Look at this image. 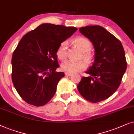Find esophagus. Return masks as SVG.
<instances>
[{"label": "esophagus", "instance_id": "esophagus-1", "mask_svg": "<svg viewBox=\"0 0 134 134\" xmlns=\"http://www.w3.org/2000/svg\"><path fill=\"white\" fill-rule=\"evenodd\" d=\"M65 75L66 76H72V74H70V73H67V72H66V73H65Z\"/></svg>", "mask_w": 134, "mask_h": 134}]
</instances>
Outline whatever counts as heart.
Wrapping results in <instances>:
<instances>
[{
  "mask_svg": "<svg viewBox=\"0 0 134 134\" xmlns=\"http://www.w3.org/2000/svg\"><path fill=\"white\" fill-rule=\"evenodd\" d=\"M73 43L77 48L83 53V57L87 62H91L92 56L90 51L92 47L91 43L88 39L83 37H77L72 40ZM58 58L60 60H64L67 56V42H63L59 44L56 51ZM87 67V64L84 60L72 61L66 60L61 64V69L64 72L73 74L84 70Z\"/></svg>",
  "mask_w": 134,
  "mask_h": 134,
  "instance_id": "obj_1",
  "label": "heart"
}]
</instances>
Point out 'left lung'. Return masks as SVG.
Wrapping results in <instances>:
<instances>
[{
    "label": "left lung",
    "instance_id": "left-lung-1",
    "mask_svg": "<svg viewBox=\"0 0 134 134\" xmlns=\"http://www.w3.org/2000/svg\"><path fill=\"white\" fill-rule=\"evenodd\" d=\"M95 49L94 62L77 86L87 100L97 103L110 97L119 88L127 69L125 53L120 41L100 26L80 28Z\"/></svg>",
    "mask_w": 134,
    "mask_h": 134
}]
</instances>
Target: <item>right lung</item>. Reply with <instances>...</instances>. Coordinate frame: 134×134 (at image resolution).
I'll list each match as a JSON object with an SVG mask.
<instances>
[{"label":"right lung","mask_w":134,"mask_h":134,"mask_svg":"<svg viewBox=\"0 0 134 134\" xmlns=\"http://www.w3.org/2000/svg\"><path fill=\"white\" fill-rule=\"evenodd\" d=\"M77 31L75 27L42 24L21 39L12 59V78L21 97L36 107L46 104L54 96L64 72L56 51L59 44Z\"/></svg>","instance_id":"add662e5"}]
</instances>
